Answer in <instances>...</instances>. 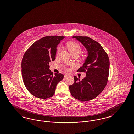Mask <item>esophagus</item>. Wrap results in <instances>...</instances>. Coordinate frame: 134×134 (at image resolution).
Returning <instances> with one entry per match:
<instances>
[{
	"label": "esophagus",
	"instance_id": "obj_1",
	"mask_svg": "<svg viewBox=\"0 0 134 134\" xmlns=\"http://www.w3.org/2000/svg\"><path fill=\"white\" fill-rule=\"evenodd\" d=\"M69 77V76L67 75H65L64 76V78H66L67 77Z\"/></svg>",
	"mask_w": 134,
	"mask_h": 134
}]
</instances>
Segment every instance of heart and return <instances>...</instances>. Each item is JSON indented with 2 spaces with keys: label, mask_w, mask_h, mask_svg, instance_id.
Returning a JSON list of instances; mask_svg holds the SVG:
<instances>
[{
  "label": "heart",
  "mask_w": 134,
  "mask_h": 134,
  "mask_svg": "<svg viewBox=\"0 0 134 134\" xmlns=\"http://www.w3.org/2000/svg\"><path fill=\"white\" fill-rule=\"evenodd\" d=\"M67 48L71 54H78L81 51V47L78 43L74 41H70L67 44ZM60 49L59 48L57 51V53H59ZM65 70L66 72H69V69L68 68H65Z\"/></svg>",
  "instance_id": "b5f03b06"
}]
</instances>
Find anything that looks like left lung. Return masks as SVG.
Masks as SVG:
<instances>
[{"label":"left lung","mask_w":134,"mask_h":134,"mask_svg":"<svg viewBox=\"0 0 134 134\" xmlns=\"http://www.w3.org/2000/svg\"><path fill=\"white\" fill-rule=\"evenodd\" d=\"M86 48L88 56L77 71L86 73L80 81L74 76V83L69 85L72 96L81 101L93 99L101 93L107 84L109 70V56L98 42L90 37L73 36Z\"/></svg>","instance_id":"left-lung-1"}]
</instances>
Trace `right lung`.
I'll return each instance as SVG.
<instances>
[{
  "mask_svg": "<svg viewBox=\"0 0 134 134\" xmlns=\"http://www.w3.org/2000/svg\"><path fill=\"white\" fill-rule=\"evenodd\" d=\"M65 37L48 36L36 41L25 52L22 61L23 80L27 90L37 98L53 96L64 75L50 70L49 62L55 60L56 48Z\"/></svg>",
  "mask_w": 134,
  "mask_h": 134,
  "instance_id": "obj_1",
  "label": "right lung"
}]
</instances>
